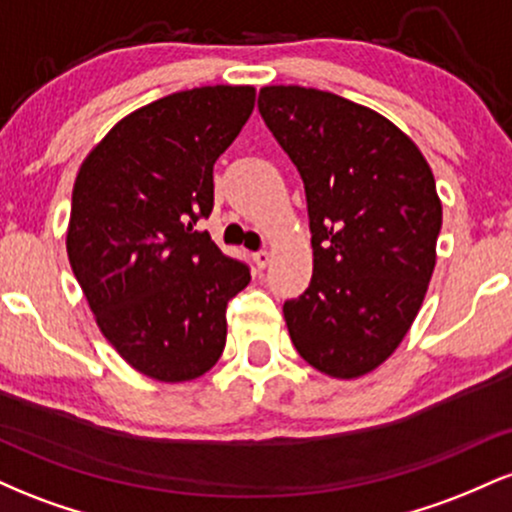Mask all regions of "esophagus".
Returning a JSON list of instances; mask_svg holds the SVG:
<instances>
[{"label":"esophagus","instance_id":"obj_1","mask_svg":"<svg viewBox=\"0 0 512 512\" xmlns=\"http://www.w3.org/2000/svg\"><path fill=\"white\" fill-rule=\"evenodd\" d=\"M252 262L257 264V269H264L269 264V252L267 250H260V252H255V255H252Z\"/></svg>","mask_w":512,"mask_h":512}]
</instances>
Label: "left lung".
<instances>
[{"instance_id":"8db88e82","label":"left lung","mask_w":512,"mask_h":512,"mask_svg":"<svg viewBox=\"0 0 512 512\" xmlns=\"http://www.w3.org/2000/svg\"><path fill=\"white\" fill-rule=\"evenodd\" d=\"M264 125L301 173L313 279L284 303L310 366L351 380L397 349L436 267L443 207L431 168L375 110L303 86H264Z\"/></svg>"}]
</instances>
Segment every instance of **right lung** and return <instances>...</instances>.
Masks as SVG:
<instances>
[{
  "label": "right lung",
  "mask_w": 512,
  "mask_h": 512,
  "mask_svg": "<svg viewBox=\"0 0 512 512\" xmlns=\"http://www.w3.org/2000/svg\"><path fill=\"white\" fill-rule=\"evenodd\" d=\"M255 108L252 86H202L134 110L86 156L67 255L98 327L161 383L204 375L226 346V305L250 267L197 221L214 209V163Z\"/></svg>",
  "instance_id": "1"
}]
</instances>
